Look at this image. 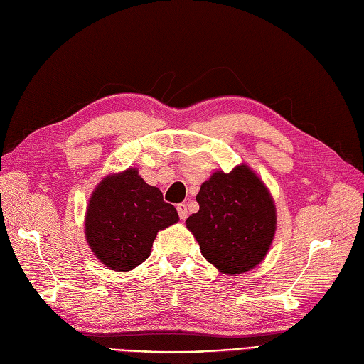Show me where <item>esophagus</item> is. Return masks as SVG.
Segmentation results:
<instances>
[{
	"instance_id": "1",
	"label": "esophagus",
	"mask_w": 364,
	"mask_h": 364,
	"mask_svg": "<svg viewBox=\"0 0 364 364\" xmlns=\"http://www.w3.org/2000/svg\"><path fill=\"white\" fill-rule=\"evenodd\" d=\"M176 211H178V215H180V219L184 220L188 218V206L184 203H180L176 206Z\"/></svg>"
}]
</instances>
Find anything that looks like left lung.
<instances>
[{
  "label": "left lung",
  "mask_w": 364,
  "mask_h": 364,
  "mask_svg": "<svg viewBox=\"0 0 364 364\" xmlns=\"http://www.w3.org/2000/svg\"><path fill=\"white\" fill-rule=\"evenodd\" d=\"M196 200L200 210L189 215L186 227L219 272L244 274L266 258L277 228L275 205L249 166L214 172Z\"/></svg>",
  "instance_id": "left-lung-1"
}]
</instances>
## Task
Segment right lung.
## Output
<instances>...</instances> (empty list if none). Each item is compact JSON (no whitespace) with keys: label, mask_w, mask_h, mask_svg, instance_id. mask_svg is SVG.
Returning <instances> with one entry per match:
<instances>
[{"label":"right lung","mask_w":364,"mask_h":364,"mask_svg":"<svg viewBox=\"0 0 364 364\" xmlns=\"http://www.w3.org/2000/svg\"><path fill=\"white\" fill-rule=\"evenodd\" d=\"M180 220L162 192L146 184L137 168L103 178L92 192L86 239L95 257L117 272H128L150 257L158 231Z\"/></svg>","instance_id":"obj_1"}]
</instances>
